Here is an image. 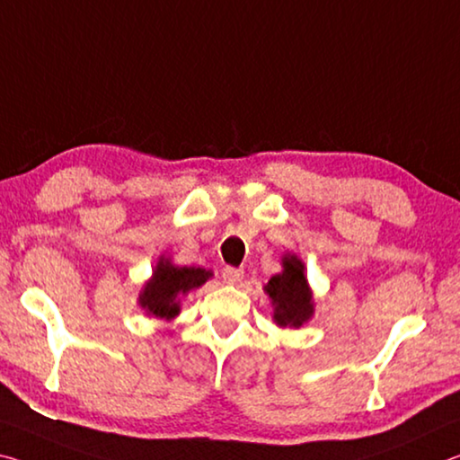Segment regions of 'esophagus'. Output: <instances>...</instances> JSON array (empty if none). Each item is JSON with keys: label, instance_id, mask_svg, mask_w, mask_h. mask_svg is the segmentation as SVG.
<instances>
[{"label": "esophagus", "instance_id": "1", "mask_svg": "<svg viewBox=\"0 0 460 460\" xmlns=\"http://www.w3.org/2000/svg\"><path fill=\"white\" fill-rule=\"evenodd\" d=\"M222 277H224L226 283L238 285L240 281L244 279V270H243V269H234V267H226V269L222 270Z\"/></svg>", "mask_w": 460, "mask_h": 460}]
</instances>
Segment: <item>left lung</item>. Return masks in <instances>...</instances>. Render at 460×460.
I'll return each mask as SVG.
<instances>
[{
    "label": "left lung",
    "mask_w": 460,
    "mask_h": 460,
    "mask_svg": "<svg viewBox=\"0 0 460 460\" xmlns=\"http://www.w3.org/2000/svg\"><path fill=\"white\" fill-rule=\"evenodd\" d=\"M281 273L273 275L265 285V293L273 307V322L281 328H301L314 315V291L307 283L305 265L296 252L281 257Z\"/></svg>",
    "instance_id": "8db88e82"
}]
</instances>
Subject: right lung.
Instances as JSON below:
<instances>
[{"label":"right lung","instance_id":"1","mask_svg":"<svg viewBox=\"0 0 460 460\" xmlns=\"http://www.w3.org/2000/svg\"><path fill=\"white\" fill-rule=\"evenodd\" d=\"M214 273L201 267H179L171 257L161 254L150 279L142 285L138 305L148 318L172 320L181 312V299L199 289Z\"/></svg>","mask_w":460,"mask_h":460}]
</instances>
